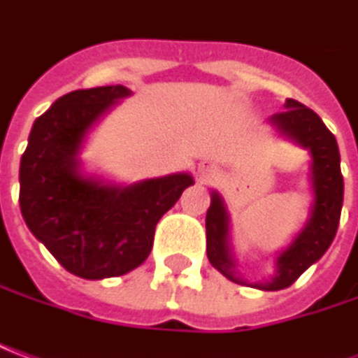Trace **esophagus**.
<instances>
[{
    "label": "esophagus",
    "mask_w": 358,
    "mask_h": 358,
    "mask_svg": "<svg viewBox=\"0 0 358 358\" xmlns=\"http://www.w3.org/2000/svg\"><path fill=\"white\" fill-rule=\"evenodd\" d=\"M196 175H199L201 181H208L212 175H214V169H212V165L201 164L199 165V169H196Z\"/></svg>",
    "instance_id": "esophagus-1"
}]
</instances>
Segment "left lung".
I'll return each mask as SVG.
<instances>
[{
	"label": "left lung",
	"instance_id": "1",
	"mask_svg": "<svg viewBox=\"0 0 358 358\" xmlns=\"http://www.w3.org/2000/svg\"><path fill=\"white\" fill-rule=\"evenodd\" d=\"M282 113H275L268 124L277 128L280 136L306 148L312 155L310 181L314 203L310 206L304 228L287 250L275 259V273L265 282H248L238 273V263L231 253L230 214L218 191L210 193V208L206 212V255L212 267L238 285H251L261 290H282L290 287L310 265L324 255L331 245L343 206V175L337 140L327 130L324 120L312 108L287 99Z\"/></svg>",
	"mask_w": 358,
	"mask_h": 358
}]
</instances>
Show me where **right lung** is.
<instances>
[{
    "label": "right lung",
    "mask_w": 358,
    "mask_h": 358,
    "mask_svg": "<svg viewBox=\"0 0 358 358\" xmlns=\"http://www.w3.org/2000/svg\"><path fill=\"white\" fill-rule=\"evenodd\" d=\"M130 93L124 85L66 93L34 120L21 157L24 222L76 277L99 280L140 267L152 251L159 218L194 183L189 173H173L115 185L81 171L90 130Z\"/></svg>",
    "instance_id": "1"
}]
</instances>
